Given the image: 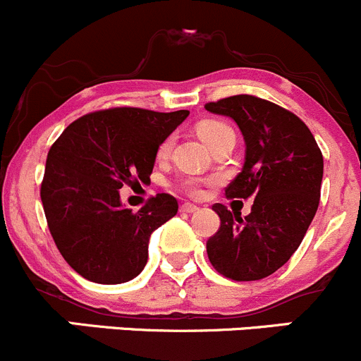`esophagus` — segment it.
Instances as JSON below:
<instances>
[{"label":"esophagus","mask_w":361,"mask_h":361,"mask_svg":"<svg viewBox=\"0 0 361 361\" xmlns=\"http://www.w3.org/2000/svg\"><path fill=\"white\" fill-rule=\"evenodd\" d=\"M197 209H199V206H195V204H192V202L181 204V211H183V213H195Z\"/></svg>","instance_id":"1"}]
</instances>
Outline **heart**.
Listing matches in <instances>:
<instances>
[{"instance_id": "obj_1", "label": "heart", "mask_w": 361, "mask_h": 361, "mask_svg": "<svg viewBox=\"0 0 361 361\" xmlns=\"http://www.w3.org/2000/svg\"><path fill=\"white\" fill-rule=\"evenodd\" d=\"M231 130L232 129L227 123L218 122V120H206V122H201L197 126V134L201 136V140L207 145V147H211V143H214L218 137L224 136L225 133H231ZM171 147H173V140H171V137L164 140L159 147V157H166L171 152ZM183 187L185 190L192 195H199L202 192L201 181H199L197 178H187V180L183 181Z\"/></svg>"}]
</instances>
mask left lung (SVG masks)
I'll list each match as a JSON object with an SVG mask.
<instances>
[{
  "label": "left lung",
  "mask_w": 361,
  "mask_h": 361,
  "mask_svg": "<svg viewBox=\"0 0 361 361\" xmlns=\"http://www.w3.org/2000/svg\"><path fill=\"white\" fill-rule=\"evenodd\" d=\"M206 110L231 116L245 137V166L225 195L255 199L245 218L214 204L221 224L207 239V257L225 278L257 281L290 260L314 218L322 150L297 115L271 101L241 94L207 103Z\"/></svg>",
  "instance_id": "obj_1"
}]
</instances>
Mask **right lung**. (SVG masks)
Masks as SVG:
<instances>
[{"instance_id": "1", "label": "right lung", "mask_w": 361, "mask_h": 361, "mask_svg": "<svg viewBox=\"0 0 361 361\" xmlns=\"http://www.w3.org/2000/svg\"><path fill=\"white\" fill-rule=\"evenodd\" d=\"M188 113L94 111L69 123L52 145L39 194L57 250L80 276L120 285L143 271L152 232L178 213V202L159 194L133 213L118 190L136 178L150 180L160 143Z\"/></svg>"}]
</instances>
